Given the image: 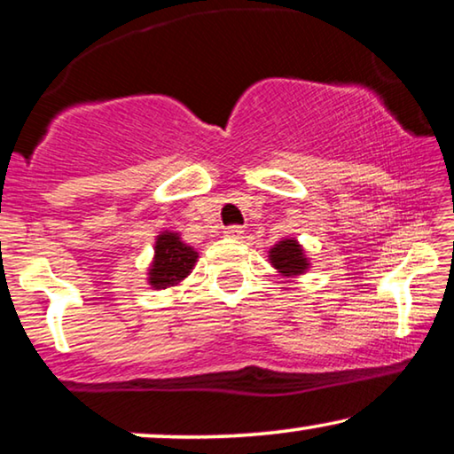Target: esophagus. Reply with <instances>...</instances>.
<instances>
[{
	"mask_svg": "<svg viewBox=\"0 0 454 454\" xmlns=\"http://www.w3.org/2000/svg\"><path fill=\"white\" fill-rule=\"evenodd\" d=\"M223 233H225L227 238H241L243 229L239 225H229V227H225V231H223Z\"/></svg>",
	"mask_w": 454,
	"mask_h": 454,
	"instance_id": "obj_1",
	"label": "esophagus"
}]
</instances>
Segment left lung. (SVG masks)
<instances>
[{
  "mask_svg": "<svg viewBox=\"0 0 454 454\" xmlns=\"http://www.w3.org/2000/svg\"><path fill=\"white\" fill-rule=\"evenodd\" d=\"M268 262L274 270L286 278H297L311 268V260L307 258L305 247L301 246L297 238H285L268 249Z\"/></svg>",
  "mask_w": 454,
  "mask_h": 454,
  "instance_id": "8db88e82",
  "label": "left lung"
}]
</instances>
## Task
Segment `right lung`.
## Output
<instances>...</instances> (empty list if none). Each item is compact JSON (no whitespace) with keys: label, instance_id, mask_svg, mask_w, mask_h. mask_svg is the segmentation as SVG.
<instances>
[{"label":"right lung","instance_id":"right-lung-1","mask_svg":"<svg viewBox=\"0 0 454 454\" xmlns=\"http://www.w3.org/2000/svg\"><path fill=\"white\" fill-rule=\"evenodd\" d=\"M199 262V252L186 241H182L180 233L161 231L155 238L153 260L147 268V282L155 291L180 286L194 270Z\"/></svg>","mask_w":454,"mask_h":454}]
</instances>
